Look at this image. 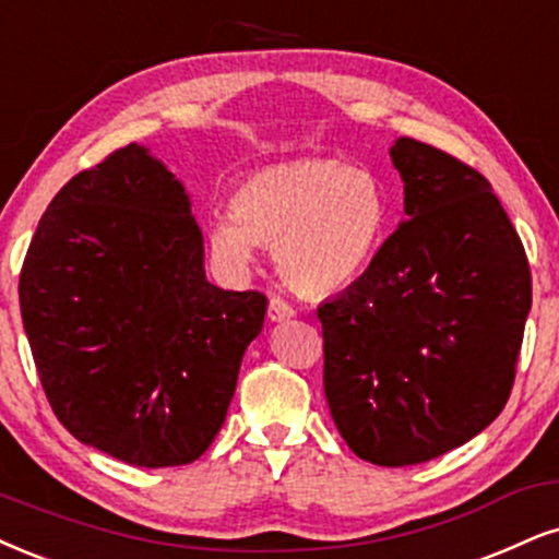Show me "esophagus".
Returning <instances> with one entry per match:
<instances>
[{
    "mask_svg": "<svg viewBox=\"0 0 559 559\" xmlns=\"http://www.w3.org/2000/svg\"><path fill=\"white\" fill-rule=\"evenodd\" d=\"M295 316V308L287 300H282L280 295H272L269 298V321H287Z\"/></svg>",
    "mask_w": 559,
    "mask_h": 559,
    "instance_id": "obj_1",
    "label": "esophagus"
}]
</instances>
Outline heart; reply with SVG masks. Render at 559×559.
<instances>
[{
  "instance_id": "b5f03b06",
  "label": "heart",
  "mask_w": 559,
  "mask_h": 559,
  "mask_svg": "<svg viewBox=\"0 0 559 559\" xmlns=\"http://www.w3.org/2000/svg\"><path fill=\"white\" fill-rule=\"evenodd\" d=\"M389 197L373 170L336 160H295L248 176L230 215L206 227L212 257L246 272L259 246H274L280 274L295 290L326 295L368 272L385 240Z\"/></svg>"
}]
</instances>
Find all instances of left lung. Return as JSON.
<instances>
[{"label":"left lung","instance_id":"left-lung-1","mask_svg":"<svg viewBox=\"0 0 559 559\" xmlns=\"http://www.w3.org/2000/svg\"><path fill=\"white\" fill-rule=\"evenodd\" d=\"M402 225L373 264L319 306L323 391L336 430L378 466L438 459L511 396L532 272L479 170L399 136Z\"/></svg>","mask_w":559,"mask_h":559}]
</instances>
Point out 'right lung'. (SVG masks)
<instances>
[{"instance_id":"1","label":"right lung","mask_w":559,"mask_h":559,"mask_svg":"<svg viewBox=\"0 0 559 559\" xmlns=\"http://www.w3.org/2000/svg\"><path fill=\"white\" fill-rule=\"evenodd\" d=\"M20 313L59 423L160 469L212 445L266 295L206 280L183 183L127 144L51 199L20 272Z\"/></svg>"}]
</instances>
